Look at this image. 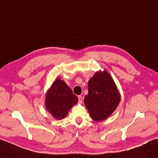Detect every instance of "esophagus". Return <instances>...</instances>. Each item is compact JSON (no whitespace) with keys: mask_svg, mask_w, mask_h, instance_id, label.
<instances>
[{"mask_svg":"<svg viewBox=\"0 0 158 158\" xmlns=\"http://www.w3.org/2000/svg\"><path fill=\"white\" fill-rule=\"evenodd\" d=\"M78 99H79V103H80V104L82 103L83 100V98L82 96H78Z\"/></svg>","mask_w":158,"mask_h":158,"instance_id":"1","label":"esophagus"}]
</instances>
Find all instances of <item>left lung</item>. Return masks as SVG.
Here are the masks:
<instances>
[{
  "label": "left lung",
  "instance_id": "1",
  "mask_svg": "<svg viewBox=\"0 0 158 158\" xmlns=\"http://www.w3.org/2000/svg\"><path fill=\"white\" fill-rule=\"evenodd\" d=\"M120 98L110 75L106 70L99 71L88 81V94L84 98V104L91 119L100 122L115 111Z\"/></svg>",
  "mask_w": 158,
  "mask_h": 158
}]
</instances>
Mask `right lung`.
I'll list each match as a JSON object with an SVG mask.
<instances>
[{"mask_svg": "<svg viewBox=\"0 0 158 158\" xmlns=\"http://www.w3.org/2000/svg\"><path fill=\"white\" fill-rule=\"evenodd\" d=\"M78 102V98L64 81L55 79L47 91L45 106L55 119L65 118L73 106Z\"/></svg>", "mask_w": 158, "mask_h": 158, "instance_id": "add662e5", "label": "right lung"}]
</instances>
